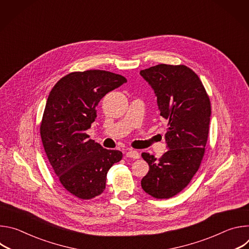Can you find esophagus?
<instances>
[{
	"mask_svg": "<svg viewBox=\"0 0 249 249\" xmlns=\"http://www.w3.org/2000/svg\"><path fill=\"white\" fill-rule=\"evenodd\" d=\"M126 157H127V158H130V159H134V160H137V159H140V154H139L137 151L131 150V151L127 152V154H126Z\"/></svg>",
	"mask_w": 249,
	"mask_h": 249,
	"instance_id": "esophagus-1",
	"label": "esophagus"
}]
</instances>
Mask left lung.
<instances>
[{"mask_svg":"<svg viewBox=\"0 0 249 249\" xmlns=\"http://www.w3.org/2000/svg\"><path fill=\"white\" fill-rule=\"evenodd\" d=\"M154 89L160 116L168 121V151L156 159L142 154L150 166L141 181L146 193L168 199L182 191L200 167L205 154L211 102L199 77L184 65L160 64L142 70Z\"/></svg>","mask_w":249,"mask_h":249,"instance_id":"left-lung-1","label":"left lung"}]
</instances>
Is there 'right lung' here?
Returning <instances> with one entry per match:
<instances>
[{
  "label": "right lung",
  "instance_id": "add662e5",
  "mask_svg": "<svg viewBox=\"0 0 249 249\" xmlns=\"http://www.w3.org/2000/svg\"><path fill=\"white\" fill-rule=\"evenodd\" d=\"M127 80L107 71L70 73L53 87L47 98L40 135L58 179L74 196L89 200L105 189L106 174L122 153L106 150L86 133L96 118V106Z\"/></svg>",
  "mask_w": 249,
  "mask_h": 249
}]
</instances>
